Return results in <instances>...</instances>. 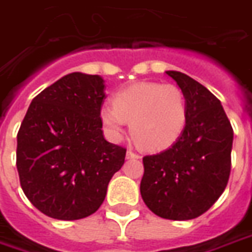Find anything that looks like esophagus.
I'll return each mask as SVG.
<instances>
[{"mask_svg":"<svg viewBox=\"0 0 252 252\" xmlns=\"http://www.w3.org/2000/svg\"><path fill=\"white\" fill-rule=\"evenodd\" d=\"M126 157H127V158H139L141 156H139L138 153H135V152H133L131 149H128L127 153H126Z\"/></svg>","mask_w":252,"mask_h":252,"instance_id":"esophagus-1","label":"esophagus"}]
</instances>
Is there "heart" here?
<instances>
[{
	"label": "heart",
	"mask_w": 252,
	"mask_h": 252,
	"mask_svg": "<svg viewBox=\"0 0 252 252\" xmlns=\"http://www.w3.org/2000/svg\"><path fill=\"white\" fill-rule=\"evenodd\" d=\"M113 106L100 108V121L114 138H119L126 122L134 141L149 150L176 142L187 122L183 90L170 83L139 82L119 90Z\"/></svg>",
	"instance_id": "obj_1"
}]
</instances>
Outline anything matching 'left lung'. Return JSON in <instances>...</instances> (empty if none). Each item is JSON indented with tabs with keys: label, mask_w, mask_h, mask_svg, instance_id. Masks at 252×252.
<instances>
[{
	"label": "left lung",
	"mask_w": 252,
	"mask_h": 252,
	"mask_svg": "<svg viewBox=\"0 0 252 252\" xmlns=\"http://www.w3.org/2000/svg\"><path fill=\"white\" fill-rule=\"evenodd\" d=\"M183 90L187 122L172 146L145 156L141 196L159 218L189 220L207 212L227 187L234 130L220 100L203 84L166 71Z\"/></svg>",
	"instance_id": "1"
}]
</instances>
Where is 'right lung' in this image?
<instances>
[{"instance_id": "add662e5", "label": "right lung", "mask_w": 252, "mask_h": 252, "mask_svg": "<svg viewBox=\"0 0 252 252\" xmlns=\"http://www.w3.org/2000/svg\"><path fill=\"white\" fill-rule=\"evenodd\" d=\"M103 79L68 73L34 96L17 133V165L24 193L58 220L87 218L103 203L126 149L103 137Z\"/></svg>"}]
</instances>
